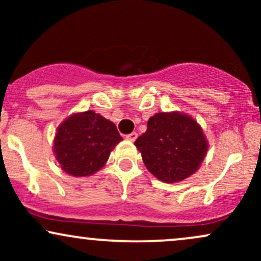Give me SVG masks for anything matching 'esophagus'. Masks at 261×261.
Returning <instances> with one entry per match:
<instances>
[{
	"label": "esophagus",
	"instance_id": "obj_1",
	"mask_svg": "<svg viewBox=\"0 0 261 261\" xmlns=\"http://www.w3.org/2000/svg\"><path fill=\"white\" fill-rule=\"evenodd\" d=\"M136 139H137V134L136 133H131V134L126 135V140L131 141V142H134V141Z\"/></svg>",
	"mask_w": 261,
	"mask_h": 261
}]
</instances>
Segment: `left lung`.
<instances>
[{
  "instance_id": "8db88e82",
  "label": "left lung",
  "mask_w": 261,
  "mask_h": 261,
  "mask_svg": "<svg viewBox=\"0 0 261 261\" xmlns=\"http://www.w3.org/2000/svg\"><path fill=\"white\" fill-rule=\"evenodd\" d=\"M146 168L164 182H176L199 169L207 151L201 127L180 113H158L135 141Z\"/></svg>"
}]
</instances>
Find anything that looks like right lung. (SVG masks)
<instances>
[{
    "label": "right lung",
    "instance_id": "1",
    "mask_svg": "<svg viewBox=\"0 0 261 261\" xmlns=\"http://www.w3.org/2000/svg\"><path fill=\"white\" fill-rule=\"evenodd\" d=\"M122 140L115 124L92 110L74 114L58 127L54 152L61 169L73 176L99 170Z\"/></svg>",
    "mask_w": 261,
    "mask_h": 261
}]
</instances>
